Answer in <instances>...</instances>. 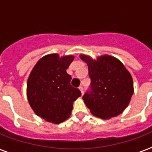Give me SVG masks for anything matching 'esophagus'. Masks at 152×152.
<instances>
[{"instance_id":"1","label":"esophagus","mask_w":152,"mask_h":152,"mask_svg":"<svg viewBox=\"0 0 152 152\" xmlns=\"http://www.w3.org/2000/svg\"><path fill=\"white\" fill-rule=\"evenodd\" d=\"M80 91H81V93H82V95H83V92H84V91H83V87H82V86H80Z\"/></svg>"}]
</instances>
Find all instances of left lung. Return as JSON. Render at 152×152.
Returning a JSON list of instances; mask_svg holds the SVG:
<instances>
[{
  "label": "left lung",
  "mask_w": 152,
  "mask_h": 152,
  "mask_svg": "<svg viewBox=\"0 0 152 152\" xmlns=\"http://www.w3.org/2000/svg\"><path fill=\"white\" fill-rule=\"evenodd\" d=\"M88 64L91 79L89 90L83 95L86 106L95 116L102 119L116 117L123 112L133 95L132 76L118 59L102 56L96 61L80 55Z\"/></svg>",
  "instance_id": "left-lung-1"
}]
</instances>
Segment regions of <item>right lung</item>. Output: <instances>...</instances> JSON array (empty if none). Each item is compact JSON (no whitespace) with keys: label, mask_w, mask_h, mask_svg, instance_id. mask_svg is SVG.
<instances>
[{"label":"right lung","mask_w":152,"mask_h":152,"mask_svg":"<svg viewBox=\"0 0 152 152\" xmlns=\"http://www.w3.org/2000/svg\"><path fill=\"white\" fill-rule=\"evenodd\" d=\"M73 56L60 57L46 55L32 69L27 80V99L37 115L49 122L59 124L69 118L73 102L81 95L71 85L72 76L66 69Z\"/></svg>","instance_id":"add662e5"}]
</instances>
